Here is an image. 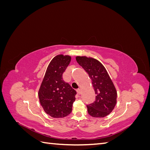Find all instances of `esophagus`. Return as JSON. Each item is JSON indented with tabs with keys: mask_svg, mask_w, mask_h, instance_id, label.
<instances>
[{
	"mask_svg": "<svg viewBox=\"0 0 150 150\" xmlns=\"http://www.w3.org/2000/svg\"><path fill=\"white\" fill-rule=\"evenodd\" d=\"M77 93H78V94H81V90L80 89H78V90H77Z\"/></svg>",
	"mask_w": 150,
	"mask_h": 150,
	"instance_id": "esophagus-1",
	"label": "esophagus"
}]
</instances>
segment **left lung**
Segmentation results:
<instances>
[{"instance_id":"1","label":"left lung","mask_w":150,"mask_h":150,"mask_svg":"<svg viewBox=\"0 0 150 150\" xmlns=\"http://www.w3.org/2000/svg\"><path fill=\"white\" fill-rule=\"evenodd\" d=\"M76 59L88 74L96 94L95 101L87 105L89 115L94 117L106 116L116 105L117 92L105 67L92 57L77 56Z\"/></svg>"}]
</instances>
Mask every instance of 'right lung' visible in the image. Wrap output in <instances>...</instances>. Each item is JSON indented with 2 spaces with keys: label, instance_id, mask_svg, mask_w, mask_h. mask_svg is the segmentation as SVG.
I'll return each mask as SVG.
<instances>
[{
  "label": "right lung",
  "instance_id": "1",
  "mask_svg": "<svg viewBox=\"0 0 150 150\" xmlns=\"http://www.w3.org/2000/svg\"><path fill=\"white\" fill-rule=\"evenodd\" d=\"M69 56L57 55L50 62L39 90L40 104L47 115L64 117L72 111L76 91L62 79V74L71 62Z\"/></svg>",
  "mask_w": 150,
  "mask_h": 150
}]
</instances>
